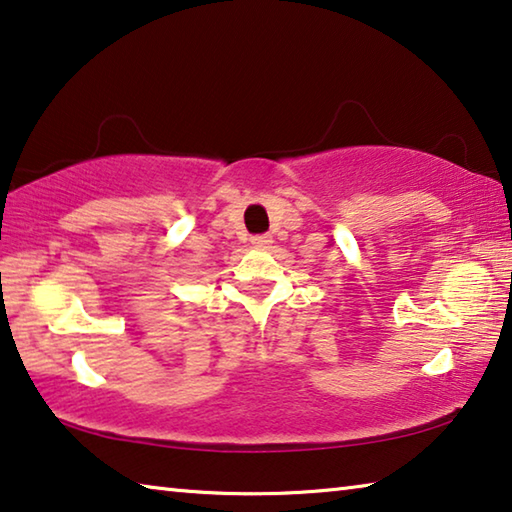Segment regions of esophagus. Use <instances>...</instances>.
Listing matches in <instances>:
<instances>
[{
    "instance_id": "esophagus-1",
    "label": "esophagus",
    "mask_w": 512,
    "mask_h": 512,
    "mask_svg": "<svg viewBox=\"0 0 512 512\" xmlns=\"http://www.w3.org/2000/svg\"><path fill=\"white\" fill-rule=\"evenodd\" d=\"M250 241H253V246H257V248H268L273 244V237L271 235H255Z\"/></svg>"
}]
</instances>
